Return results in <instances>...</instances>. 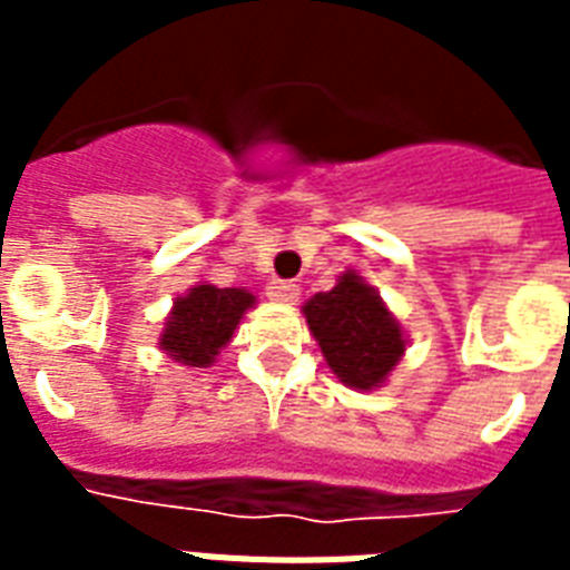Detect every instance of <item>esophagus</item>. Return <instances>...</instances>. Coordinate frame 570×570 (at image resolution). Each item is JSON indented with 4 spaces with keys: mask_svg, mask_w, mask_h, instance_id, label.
Instances as JSON below:
<instances>
[{
    "mask_svg": "<svg viewBox=\"0 0 570 570\" xmlns=\"http://www.w3.org/2000/svg\"><path fill=\"white\" fill-rule=\"evenodd\" d=\"M266 295L277 304H295L298 302V286L293 281H272L266 286Z\"/></svg>",
    "mask_w": 570,
    "mask_h": 570,
    "instance_id": "esophagus-1",
    "label": "esophagus"
}]
</instances>
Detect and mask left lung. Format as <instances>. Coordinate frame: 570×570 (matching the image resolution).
<instances>
[{"label":"left lung","instance_id":"left-lung-1","mask_svg":"<svg viewBox=\"0 0 570 570\" xmlns=\"http://www.w3.org/2000/svg\"><path fill=\"white\" fill-rule=\"evenodd\" d=\"M304 320L331 373L352 390L381 387L405 355V331L355 272L340 275L328 293L313 295L304 304Z\"/></svg>","mask_w":570,"mask_h":570}]
</instances>
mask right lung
Returning a JSON list of instances; mask_svg holds the SVG:
<instances>
[{"mask_svg": "<svg viewBox=\"0 0 570 570\" xmlns=\"http://www.w3.org/2000/svg\"><path fill=\"white\" fill-rule=\"evenodd\" d=\"M257 298L242 286L197 284L174 302L159 348L183 366H209Z\"/></svg>", "mask_w": 570, "mask_h": 570, "instance_id": "add662e5", "label": "right lung"}]
</instances>
